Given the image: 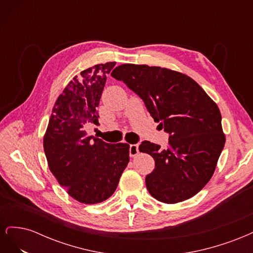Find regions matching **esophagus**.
Returning a JSON list of instances; mask_svg holds the SVG:
<instances>
[{
  "mask_svg": "<svg viewBox=\"0 0 253 253\" xmlns=\"http://www.w3.org/2000/svg\"><path fill=\"white\" fill-rule=\"evenodd\" d=\"M139 149H138V144H131L129 145V156L135 157L136 155H138Z\"/></svg>",
  "mask_w": 253,
  "mask_h": 253,
  "instance_id": "1",
  "label": "esophagus"
}]
</instances>
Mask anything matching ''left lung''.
Returning a JSON list of instances; mask_svg holds the SVG:
<instances>
[{
  "mask_svg": "<svg viewBox=\"0 0 253 253\" xmlns=\"http://www.w3.org/2000/svg\"><path fill=\"white\" fill-rule=\"evenodd\" d=\"M111 75L135 91L170 134L165 150L150 141L139 145L155 160L145 177L149 193L165 204L197 194L211 179L226 141L216 103L189 76L166 67L127 63Z\"/></svg>",
  "mask_w": 253,
  "mask_h": 253,
  "instance_id": "left-lung-1",
  "label": "left lung"
}]
</instances>
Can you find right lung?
I'll return each mask as SVG.
<instances>
[{
  "mask_svg": "<svg viewBox=\"0 0 253 253\" xmlns=\"http://www.w3.org/2000/svg\"><path fill=\"white\" fill-rule=\"evenodd\" d=\"M115 64L89 67L67 84L43 138L50 172L68 195L86 205L108 200L129 162V144L108 143L86 132L90 124L99 126L97 106Z\"/></svg>",
  "mask_w": 253,
  "mask_h": 253,
  "instance_id": "right-lung-1",
  "label": "right lung"
}]
</instances>
